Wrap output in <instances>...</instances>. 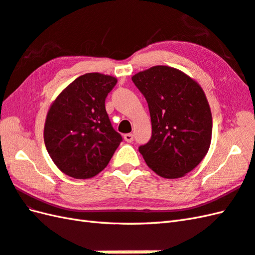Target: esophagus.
<instances>
[{
    "label": "esophagus",
    "instance_id": "obj_1",
    "mask_svg": "<svg viewBox=\"0 0 255 255\" xmlns=\"http://www.w3.org/2000/svg\"><path fill=\"white\" fill-rule=\"evenodd\" d=\"M124 139L127 140L128 143H132L133 142V139H134V136H133V134H131V133H128V134H124Z\"/></svg>",
    "mask_w": 255,
    "mask_h": 255
}]
</instances>
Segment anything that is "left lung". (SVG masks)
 I'll use <instances>...</instances> for the list:
<instances>
[{"instance_id":"8db88e82","label":"left lung","mask_w":255,"mask_h":255,"mask_svg":"<svg viewBox=\"0 0 255 255\" xmlns=\"http://www.w3.org/2000/svg\"><path fill=\"white\" fill-rule=\"evenodd\" d=\"M150 113L151 137L140 145L147 166L175 179L199 165L212 139V113L200 85L173 67L158 65L132 77Z\"/></svg>"}]
</instances>
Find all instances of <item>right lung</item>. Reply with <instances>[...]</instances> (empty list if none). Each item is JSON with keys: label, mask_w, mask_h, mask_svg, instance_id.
<instances>
[{"label": "right lung", "mask_w": 255, "mask_h": 255, "mask_svg": "<svg viewBox=\"0 0 255 255\" xmlns=\"http://www.w3.org/2000/svg\"><path fill=\"white\" fill-rule=\"evenodd\" d=\"M117 82L88 73L70 84L51 106L44 144L56 167L72 178L88 179L103 171L122 142L105 106Z\"/></svg>", "instance_id": "1"}]
</instances>
